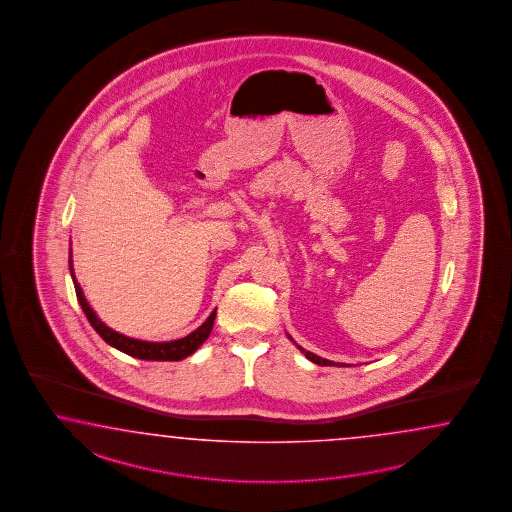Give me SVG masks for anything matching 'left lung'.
Returning a JSON list of instances; mask_svg holds the SVG:
<instances>
[{"label":"left lung","mask_w":512,"mask_h":512,"mask_svg":"<svg viewBox=\"0 0 512 512\" xmlns=\"http://www.w3.org/2000/svg\"><path fill=\"white\" fill-rule=\"evenodd\" d=\"M287 337H289V339H291L292 343H294V345H296V341H294V339H292V337H291V335H289V333H287ZM296 348H298V350H300V352H302V354H304V356H305V358H307V360L313 361V363H317V365H333V361L324 360V358H320V356H317V354H313V352H309V350H305V348H302V346H300V345H296Z\"/></svg>","instance_id":"obj_1"}]
</instances>
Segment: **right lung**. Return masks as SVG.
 <instances>
[{
	"label": "right lung",
	"instance_id": "add662e5",
	"mask_svg": "<svg viewBox=\"0 0 512 512\" xmlns=\"http://www.w3.org/2000/svg\"><path fill=\"white\" fill-rule=\"evenodd\" d=\"M69 266L70 276H72V283H74V289H76V296H78V302L82 305L83 313L87 320L91 322V326L95 328V332L108 343V345L125 352L132 358H138V360L147 361H180L188 356H192L195 350L199 346L203 345L208 339V335L212 332V326H214V318H216V309L208 315L207 320L182 339H175V341H162V343H156V341H141V339H134V337H128L123 333L115 332L111 330L110 326H106L97 313L93 311V307L89 305V302L85 300L83 296L82 287L78 283V279L74 276V270H72V249H70L69 255Z\"/></svg>",
	"mask_w": 512,
	"mask_h": 512
}]
</instances>
